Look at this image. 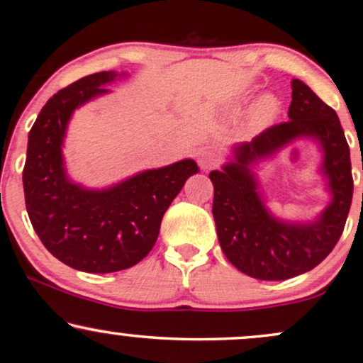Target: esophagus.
I'll use <instances>...</instances> for the list:
<instances>
[{
    "mask_svg": "<svg viewBox=\"0 0 363 363\" xmlns=\"http://www.w3.org/2000/svg\"><path fill=\"white\" fill-rule=\"evenodd\" d=\"M197 164L201 169L207 171V169H212V167H216L218 164V161L211 151H201L197 156Z\"/></svg>",
    "mask_w": 363,
    "mask_h": 363,
    "instance_id": "1",
    "label": "esophagus"
}]
</instances>
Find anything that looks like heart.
Here are the masks:
<instances>
[{"label":"heart","instance_id":"heart-1","mask_svg":"<svg viewBox=\"0 0 363 363\" xmlns=\"http://www.w3.org/2000/svg\"><path fill=\"white\" fill-rule=\"evenodd\" d=\"M278 113V100L273 95L264 94L257 100L250 111V123L253 126H262L272 121Z\"/></svg>","mask_w":363,"mask_h":363}]
</instances>
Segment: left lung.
Returning a JSON list of instances; mask_svg holds the SVG:
<instances>
[{
  "instance_id": "obj_1",
  "label": "left lung",
  "mask_w": 363,
  "mask_h": 363,
  "mask_svg": "<svg viewBox=\"0 0 363 363\" xmlns=\"http://www.w3.org/2000/svg\"><path fill=\"white\" fill-rule=\"evenodd\" d=\"M291 89L289 121L232 146L222 169L208 174L223 255L242 273L264 281H283L318 267L339 242L354 194L350 150L339 116L303 80H291ZM303 139L321 152L318 172L331 201L311 221H284L266 206L256 166Z\"/></svg>"
}]
</instances>
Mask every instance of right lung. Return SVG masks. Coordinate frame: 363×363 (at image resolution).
Listing matches in <instances>:
<instances>
[{
  "label": "right lung",
  "mask_w": 363,
  "mask_h": 363,
  "mask_svg": "<svg viewBox=\"0 0 363 363\" xmlns=\"http://www.w3.org/2000/svg\"><path fill=\"white\" fill-rule=\"evenodd\" d=\"M126 75L104 70L59 90L29 131L23 171L29 220L44 247L79 272L113 273L140 263L155 247L167 207L199 171L194 160H181L104 189L70 179L62 147L74 111Z\"/></svg>",
  "instance_id": "1"
}]
</instances>
